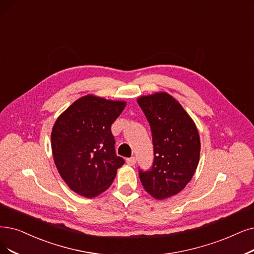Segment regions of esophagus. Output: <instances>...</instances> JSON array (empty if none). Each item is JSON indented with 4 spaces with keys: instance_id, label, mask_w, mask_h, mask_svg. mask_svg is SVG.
I'll return each instance as SVG.
<instances>
[{
    "instance_id": "esophagus-1",
    "label": "esophagus",
    "mask_w": 254,
    "mask_h": 254,
    "mask_svg": "<svg viewBox=\"0 0 254 254\" xmlns=\"http://www.w3.org/2000/svg\"><path fill=\"white\" fill-rule=\"evenodd\" d=\"M126 162H127L129 166H134L135 162H136V158L134 156L133 157H130V158H127Z\"/></svg>"
}]
</instances>
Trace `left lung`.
Instances as JSON below:
<instances>
[{"mask_svg": "<svg viewBox=\"0 0 254 254\" xmlns=\"http://www.w3.org/2000/svg\"><path fill=\"white\" fill-rule=\"evenodd\" d=\"M149 122L154 148L153 165L138 170L148 194L162 200L186 188L199 164L200 137L194 121L178 101L167 93L137 99Z\"/></svg>", "mask_w": 254, "mask_h": 254, "instance_id": "8db88e82", "label": "left lung"}]
</instances>
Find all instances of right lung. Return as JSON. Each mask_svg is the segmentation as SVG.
<instances>
[{"label":"right lung","instance_id":"right-lung-1","mask_svg":"<svg viewBox=\"0 0 254 254\" xmlns=\"http://www.w3.org/2000/svg\"><path fill=\"white\" fill-rule=\"evenodd\" d=\"M124 101L88 95L58 117L51 133L54 162L68 188L86 198L106 190L125 160L116 154L111 125Z\"/></svg>","mask_w":254,"mask_h":254}]
</instances>
